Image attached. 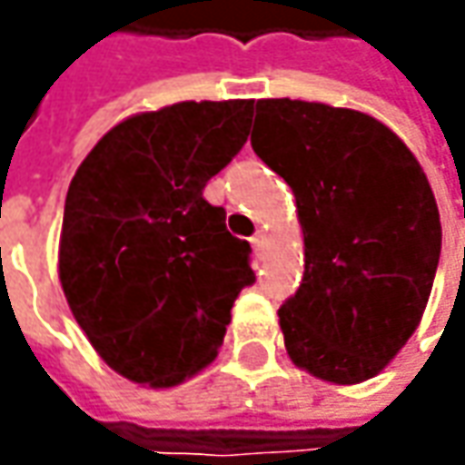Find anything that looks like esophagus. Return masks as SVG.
I'll list each match as a JSON object with an SVG mask.
<instances>
[{
	"instance_id": "1",
	"label": "esophagus",
	"mask_w": 465,
	"mask_h": 465,
	"mask_svg": "<svg viewBox=\"0 0 465 465\" xmlns=\"http://www.w3.org/2000/svg\"><path fill=\"white\" fill-rule=\"evenodd\" d=\"M251 245H253V251H256L259 256H263V253L269 251V238H266L263 232H256V235L251 238Z\"/></svg>"
}]
</instances>
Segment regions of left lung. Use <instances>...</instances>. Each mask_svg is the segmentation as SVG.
Returning <instances> with one entry per match:
<instances>
[{
	"label": "left lung",
	"instance_id": "1",
	"mask_svg": "<svg viewBox=\"0 0 465 465\" xmlns=\"http://www.w3.org/2000/svg\"><path fill=\"white\" fill-rule=\"evenodd\" d=\"M253 153L287 181L305 274L279 308L292 362L329 383L378 375L417 331L438 272L440 212L417 157L381 121L323 103H256Z\"/></svg>",
	"mask_w": 465,
	"mask_h": 465
}]
</instances>
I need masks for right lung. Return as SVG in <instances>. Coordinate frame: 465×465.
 Here are the masks:
<instances>
[{
  "instance_id": "obj_1",
  "label": "right lung",
  "mask_w": 465,
  "mask_h": 465,
  "mask_svg": "<svg viewBox=\"0 0 465 465\" xmlns=\"http://www.w3.org/2000/svg\"><path fill=\"white\" fill-rule=\"evenodd\" d=\"M253 100L175 103L114 126L64 204L59 279L105 365L142 385L183 383L214 357L253 284L251 245L204 199L241 153Z\"/></svg>"
}]
</instances>
